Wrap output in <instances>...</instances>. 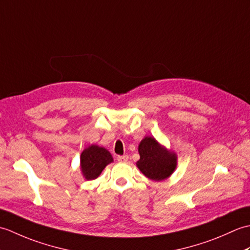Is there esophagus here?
Instances as JSON below:
<instances>
[{"mask_svg":"<svg viewBox=\"0 0 250 250\" xmlns=\"http://www.w3.org/2000/svg\"><path fill=\"white\" fill-rule=\"evenodd\" d=\"M129 160V157L126 156V155H125V156H118L117 157V161L118 162H121V163H125L126 161Z\"/></svg>","mask_w":250,"mask_h":250,"instance_id":"34e87169","label":"esophagus"}]
</instances>
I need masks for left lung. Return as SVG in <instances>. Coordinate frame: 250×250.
Listing matches in <instances>:
<instances>
[{"mask_svg": "<svg viewBox=\"0 0 250 250\" xmlns=\"http://www.w3.org/2000/svg\"><path fill=\"white\" fill-rule=\"evenodd\" d=\"M140 160L136 166L146 177L152 180H163L176 167L177 157L167 150L153 137L147 136L140 143Z\"/></svg>", "mask_w": 250, "mask_h": 250, "instance_id": "left-lung-1", "label": "left lung"}]
</instances>
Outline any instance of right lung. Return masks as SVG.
<instances>
[{"label": "right lung", "mask_w": 250, "mask_h": 250, "mask_svg": "<svg viewBox=\"0 0 250 250\" xmlns=\"http://www.w3.org/2000/svg\"><path fill=\"white\" fill-rule=\"evenodd\" d=\"M110 162H113V157L108 150L95 145L89 146L83 151L81 157V167L84 178L95 179Z\"/></svg>", "instance_id": "obj_1"}]
</instances>
